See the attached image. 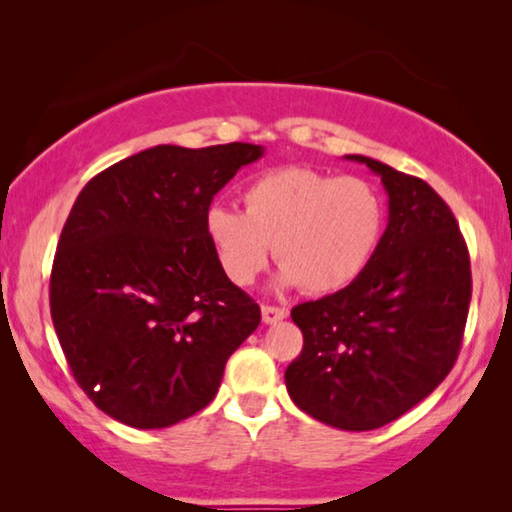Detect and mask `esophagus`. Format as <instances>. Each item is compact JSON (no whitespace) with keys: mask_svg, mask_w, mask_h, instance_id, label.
<instances>
[{"mask_svg":"<svg viewBox=\"0 0 512 512\" xmlns=\"http://www.w3.org/2000/svg\"><path fill=\"white\" fill-rule=\"evenodd\" d=\"M287 316H289V311L282 309V307H273V305H264L262 307V320H264L266 325L280 323V320H284Z\"/></svg>","mask_w":512,"mask_h":512,"instance_id":"1","label":"esophagus"}]
</instances>
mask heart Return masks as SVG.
I'll return each instance as SVG.
<instances>
[{
  "instance_id": "obj_1",
  "label": "heart",
  "mask_w": 512,
  "mask_h": 512,
  "mask_svg": "<svg viewBox=\"0 0 512 512\" xmlns=\"http://www.w3.org/2000/svg\"><path fill=\"white\" fill-rule=\"evenodd\" d=\"M244 205L246 212L221 203L205 212L207 241L237 287L257 280L273 244L282 264L277 287L341 291L370 266L386 228V205L375 185L300 164L255 178Z\"/></svg>"
}]
</instances>
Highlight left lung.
<instances>
[{"label":"left lung","instance_id":"1","mask_svg":"<svg viewBox=\"0 0 512 512\" xmlns=\"http://www.w3.org/2000/svg\"><path fill=\"white\" fill-rule=\"evenodd\" d=\"M345 158L381 178L388 225L359 280L291 309L305 345L284 381L311 418L370 431L413 409L449 375L472 273L452 210L424 180L366 155Z\"/></svg>","mask_w":512,"mask_h":512}]
</instances>
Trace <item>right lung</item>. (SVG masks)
Segmentation results:
<instances>
[{
    "label": "right lung",
    "instance_id": "add662e5",
    "mask_svg": "<svg viewBox=\"0 0 512 512\" xmlns=\"http://www.w3.org/2000/svg\"><path fill=\"white\" fill-rule=\"evenodd\" d=\"M262 155L244 142L160 144L76 198L51 268V320L74 379L117 422L164 429L205 409L262 320L205 235L212 198Z\"/></svg>",
    "mask_w": 512,
    "mask_h": 512
}]
</instances>
